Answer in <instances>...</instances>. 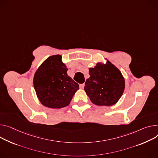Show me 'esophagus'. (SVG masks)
Listing matches in <instances>:
<instances>
[{
	"label": "esophagus",
	"mask_w": 158,
	"mask_h": 158,
	"mask_svg": "<svg viewBox=\"0 0 158 158\" xmlns=\"http://www.w3.org/2000/svg\"><path fill=\"white\" fill-rule=\"evenodd\" d=\"M80 88L81 89H83L84 88V84H80Z\"/></svg>",
	"instance_id": "1"
}]
</instances>
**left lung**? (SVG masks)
Returning a JSON list of instances; mask_svg holds the SVG:
<instances>
[{"instance_id": "obj_1", "label": "left lung", "mask_w": 158, "mask_h": 158, "mask_svg": "<svg viewBox=\"0 0 158 158\" xmlns=\"http://www.w3.org/2000/svg\"><path fill=\"white\" fill-rule=\"evenodd\" d=\"M89 78L85 82L84 90L91 102L98 106H111L121 98L125 89V80L120 71L109 61L98 63L89 68Z\"/></svg>"}]
</instances>
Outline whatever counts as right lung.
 I'll return each instance as SVG.
<instances>
[{
  "mask_svg": "<svg viewBox=\"0 0 158 158\" xmlns=\"http://www.w3.org/2000/svg\"><path fill=\"white\" fill-rule=\"evenodd\" d=\"M60 55L51 56L36 70L33 84L43 105L50 108L68 106L79 89V84L67 75L66 65Z\"/></svg>",
  "mask_w": 158,
  "mask_h": 158,
  "instance_id": "right-lung-1",
  "label": "right lung"
}]
</instances>
